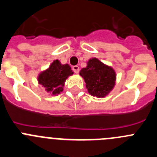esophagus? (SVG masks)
I'll return each mask as SVG.
<instances>
[{"label": "esophagus", "instance_id": "1", "mask_svg": "<svg viewBox=\"0 0 157 157\" xmlns=\"http://www.w3.org/2000/svg\"><path fill=\"white\" fill-rule=\"evenodd\" d=\"M72 70L75 73L78 74V73L79 72V67L78 65H75L72 67Z\"/></svg>", "mask_w": 157, "mask_h": 157}]
</instances>
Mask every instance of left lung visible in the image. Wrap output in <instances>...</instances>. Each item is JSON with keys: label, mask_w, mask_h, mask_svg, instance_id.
I'll return each instance as SVG.
<instances>
[{"label": "left lung", "mask_w": 157, "mask_h": 157, "mask_svg": "<svg viewBox=\"0 0 157 157\" xmlns=\"http://www.w3.org/2000/svg\"><path fill=\"white\" fill-rule=\"evenodd\" d=\"M79 75L84 78L89 93L101 98L113 90L116 81L114 70L97 58L90 59L87 66L82 69Z\"/></svg>", "instance_id": "obj_1"}]
</instances>
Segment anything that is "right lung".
Segmentation results:
<instances>
[{
  "label": "right lung",
  "mask_w": 157,
  "mask_h": 157,
  "mask_svg": "<svg viewBox=\"0 0 157 157\" xmlns=\"http://www.w3.org/2000/svg\"><path fill=\"white\" fill-rule=\"evenodd\" d=\"M72 74L73 71L68 64H61L58 60H55L48 69L39 75L38 82L45 87L47 92L57 95L63 91L67 78Z\"/></svg>",
  "instance_id": "add662e5"
}]
</instances>
